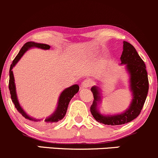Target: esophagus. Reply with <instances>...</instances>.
Listing matches in <instances>:
<instances>
[{
	"instance_id": "34e87169",
	"label": "esophagus",
	"mask_w": 158,
	"mask_h": 158,
	"mask_svg": "<svg viewBox=\"0 0 158 158\" xmlns=\"http://www.w3.org/2000/svg\"><path fill=\"white\" fill-rule=\"evenodd\" d=\"M92 84H93V81H91L90 79H86L83 81L82 84H81V86H82V88H88L92 85Z\"/></svg>"
}]
</instances>
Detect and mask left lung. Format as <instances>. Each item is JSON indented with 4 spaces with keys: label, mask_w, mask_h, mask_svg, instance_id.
<instances>
[{
    "label": "left lung",
    "mask_w": 158,
    "mask_h": 158,
    "mask_svg": "<svg viewBox=\"0 0 158 158\" xmlns=\"http://www.w3.org/2000/svg\"><path fill=\"white\" fill-rule=\"evenodd\" d=\"M123 52L120 56V65H125L129 76V88L132 100L130 106L123 112L115 114H103L99 109L102 101V93L100 83L93 86L91 91L94 100L90 111L96 121L106 125L117 126L127 123L136 118L141 112L148 92V79L145 62L139 56L136 50L130 43L123 41Z\"/></svg>",
    "instance_id": "8db88e82"
}]
</instances>
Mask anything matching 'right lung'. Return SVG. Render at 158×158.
<instances>
[{
	"label": "right lung",
	"mask_w": 158,
	"mask_h": 158,
	"mask_svg": "<svg viewBox=\"0 0 158 158\" xmlns=\"http://www.w3.org/2000/svg\"><path fill=\"white\" fill-rule=\"evenodd\" d=\"M31 48H39L42 49V50H50V46L48 44H40L36 43L34 41H29L25 44L24 46L21 48L20 51L19 52L18 55L16 56V58L13 61V63L11 64L10 69V81H9V89L11 95V99L12 102L14 104L15 108L16 110L23 115V117L27 120H31V121L37 122L41 121L43 119H36L35 118L28 115V114L25 111V110L22 108L20 106L19 102L18 100L17 94H16V84H15V79L14 75H13V69L15 65L17 64V62L19 61V59L22 58L25 52L28 51V50ZM79 91V86L77 84H74V85L69 86V87L66 88L64 89L62 93H61L60 96L59 97L58 102H57V107L54 112L51 114L49 117L45 118L44 122L40 123V126H49V125L55 124L56 123L65 117L66 111H67L68 106H69V102H70L71 99L74 97V95L76 94Z\"/></svg>",
	"instance_id": "1"
}]
</instances>
